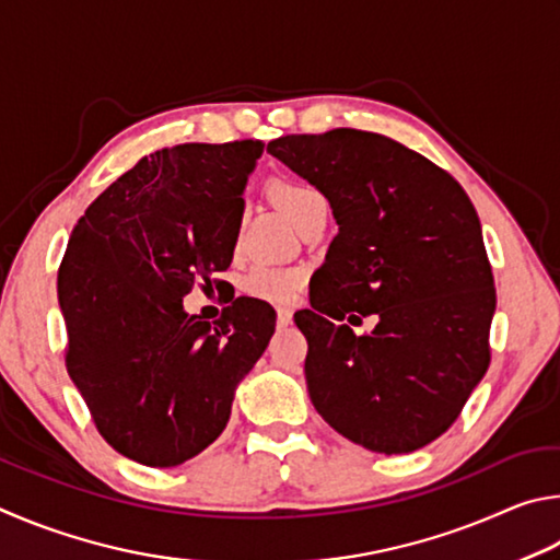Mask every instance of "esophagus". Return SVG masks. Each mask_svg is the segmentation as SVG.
Returning a JSON list of instances; mask_svg holds the SVG:
<instances>
[{"label":"esophagus","mask_w":560,"mask_h":560,"mask_svg":"<svg viewBox=\"0 0 560 560\" xmlns=\"http://www.w3.org/2000/svg\"><path fill=\"white\" fill-rule=\"evenodd\" d=\"M292 325V312L290 310H278V327Z\"/></svg>","instance_id":"obj_1"}]
</instances>
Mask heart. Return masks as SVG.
Listing matches in <instances>:
<instances>
[{"label":"heart","instance_id":"obj_1","mask_svg":"<svg viewBox=\"0 0 560 560\" xmlns=\"http://www.w3.org/2000/svg\"><path fill=\"white\" fill-rule=\"evenodd\" d=\"M270 194L292 223H298L300 215L307 211V206L319 199V194L312 186L298 182L272 184ZM300 272L295 270L278 268V265L270 262H258L245 275L241 288L248 298L270 302V305H290V302H295L300 292Z\"/></svg>","mask_w":560,"mask_h":560}]
</instances>
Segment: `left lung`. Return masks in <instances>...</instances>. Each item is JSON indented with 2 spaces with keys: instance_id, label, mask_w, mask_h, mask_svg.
Returning a JSON list of instances; mask_svg holds the SVG:
<instances>
[{
  "instance_id": "8db88e82",
  "label": "left lung",
  "mask_w": 560,
  "mask_h": 560,
  "mask_svg": "<svg viewBox=\"0 0 560 560\" xmlns=\"http://www.w3.org/2000/svg\"><path fill=\"white\" fill-rule=\"evenodd\" d=\"M268 152L325 194L339 225L312 307L295 315L312 404L371 453L425 447L489 366L497 292L472 201L445 170L376 132L288 135ZM369 314L377 327L359 338L330 322Z\"/></svg>"
}]
</instances>
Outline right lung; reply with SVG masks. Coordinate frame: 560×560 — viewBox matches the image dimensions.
Here are the masks:
<instances>
[{"mask_svg": "<svg viewBox=\"0 0 560 560\" xmlns=\"http://www.w3.org/2000/svg\"><path fill=\"white\" fill-rule=\"evenodd\" d=\"M262 142L176 144L137 162L75 223L58 268L68 376L117 453L176 467L209 447L275 331L238 298L211 327L184 310L233 260Z\"/></svg>", "mask_w": 560, "mask_h": 560, "instance_id": "obj_1", "label": "right lung"}]
</instances>
